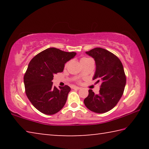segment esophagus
<instances>
[{"label":"esophagus","mask_w":149,"mask_h":149,"mask_svg":"<svg viewBox=\"0 0 149 149\" xmlns=\"http://www.w3.org/2000/svg\"><path fill=\"white\" fill-rule=\"evenodd\" d=\"M73 89H77V90H79V89H81V87H77V86H74V87H73Z\"/></svg>","instance_id":"esophagus-1"}]
</instances>
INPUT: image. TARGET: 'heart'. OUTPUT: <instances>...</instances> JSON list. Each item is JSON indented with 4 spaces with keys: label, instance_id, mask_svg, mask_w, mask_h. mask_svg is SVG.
Listing matches in <instances>:
<instances>
[{
    "label": "heart",
    "instance_id": "b5f03b06",
    "mask_svg": "<svg viewBox=\"0 0 149 149\" xmlns=\"http://www.w3.org/2000/svg\"><path fill=\"white\" fill-rule=\"evenodd\" d=\"M88 59H90V58H81V62L84 61V60H87Z\"/></svg>",
    "mask_w": 149,
    "mask_h": 149
}]
</instances>
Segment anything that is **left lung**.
Here are the masks:
<instances>
[{
	"instance_id": "left-lung-1",
	"label": "left lung",
	"mask_w": 149,
	"mask_h": 149,
	"mask_svg": "<svg viewBox=\"0 0 149 149\" xmlns=\"http://www.w3.org/2000/svg\"><path fill=\"white\" fill-rule=\"evenodd\" d=\"M85 53L94 58L96 70L93 79L101 85L98 95L89 90L84 104L92 112H107L118 104L124 91L126 77L123 65L116 55L102 48H95Z\"/></svg>"
}]
</instances>
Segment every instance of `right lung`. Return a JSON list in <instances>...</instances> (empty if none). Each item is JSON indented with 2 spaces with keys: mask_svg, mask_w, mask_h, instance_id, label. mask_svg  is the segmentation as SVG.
Returning a JSON list of instances; mask_svg holds the SVG:
<instances>
[{
  "mask_svg": "<svg viewBox=\"0 0 149 149\" xmlns=\"http://www.w3.org/2000/svg\"><path fill=\"white\" fill-rule=\"evenodd\" d=\"M76 52L49 48L37 54L27 67L24 77L26 93L33 107L45 114L52 115L66 102L70 87L53 86L54 75L62 72L64 65Z\"/></svg>",
  "mask_w": 149,
  "mask_h": 149,
  "instance_id": "right-lung-1",
  "label": "right lung"
}]
</instances>
